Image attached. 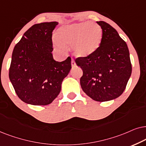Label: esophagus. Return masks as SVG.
Masks as SVG:
<instances>
[{
    "mask_svg": "<svg viewBox=\"0 0 146 146\" xmlns=\"http://www.w3.org/2000/svg\"><path fill=\"white\" fill-rule=\"evenodd\" d=\"M71 65L72 67H75V66L76 65V63H75V62L73 59L71 60Z\"/></svg>",
    "mask_w": 146,
    "mask_h": 146,
    "instance_id": "obj_1",
    "label": "esophagus"
}]
</instances>
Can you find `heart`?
<instances>
[{"mask_svg":"<svg viewBox=\"0 0 146 146\" xmlns=\"http://www.w3.org/2000/svg\"><path fill=\"white\" fill-rule=\"evenodd\" d=\"M102 36L103 31L100 25L86 21L61 27L56 38L62 45L72 44V50L76 57H86L96 51Z\"/></svg>","mask_w":146,"mask_h":146,"instance_id":"b5f03b06","label":"heart"}]
</instances>
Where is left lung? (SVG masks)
Here are the masks:
<instances>
[{"mask_svg":"<svg viewBox=\"0 0 146 146\" xmlns=\"http://www.w3.org/2000/svg\"><path fill=\"white\" fill-rule=\"evenodd\" d=\"M97 23L103 31L100 46L92 55L77 58L75 63L83 70V91L93 100L103 102L121 96L132 69L127 45L117 31L104 21Z\"/></svg>","mask_w":146,"mask_h":146,"instance_id":"1","label":"left lung"}]
</instances>
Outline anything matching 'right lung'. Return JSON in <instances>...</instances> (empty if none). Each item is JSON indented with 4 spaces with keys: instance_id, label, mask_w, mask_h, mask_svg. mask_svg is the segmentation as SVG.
<instances>
[{
    "instance_id": "right-lung-1",
    "label": "right lung",
    "mask_w": 146,
    "mask_h": 146,
    "mask_svg": "<svg viewBox=\"0 0 146 146\" xmlns=\"http://www.w3.org/2000/svg\"><path fill=\"white\" fill-rule=\"evenodd\" d=\"M57 25L50 22L33 25L13 49L9 79L17 96L26 104L52 103L71 69L69 57L62 62L53 59L52 33Z\"/></svg>"
}]
</instances>
